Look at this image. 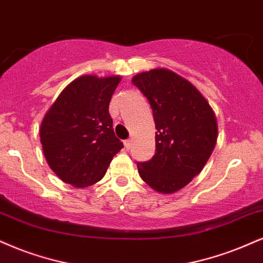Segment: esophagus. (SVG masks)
I'll return each instance as SVG.
<instances>
[{
    "instance_id": "34e87169",
    "label": "esophagus",
    "mask_w": 263,
    "mask_h": 263,
    "mask_svg": "<svg viewBox=\"0 0 263 263\" xmlns=\"http://www.w3.org/2000/svg\"><path fill=\"white\" fill-rule=\"evenodd\" d=\"M123 144H125L126 149H129V147H131V140H125L123 141Z\"/></svg>"
}]
</instances>
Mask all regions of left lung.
<instances>
[{
	"label": "left lung",
	"instance_id": "obj_1",
	"mask_svg": "<svg viewBox=\"0 0 263 263\" xmlns=\"http://www.w3.org/2000/svg\"><path fill=\"white\" fill-rule=\"evenodd\" d=\"M149 101L156 122V154L137 162L144 182L162 194L182 189L201 173L216 147L218 126L213 110L196 88L165 68L132 78Z\"/></svg>",
	"mask_w": 263,
	"mask_h": 263
}]
</instances>
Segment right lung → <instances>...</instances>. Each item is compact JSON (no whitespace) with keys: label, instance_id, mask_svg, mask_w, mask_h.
I'll use <instances>...</instances> for the list:
<instances>
[{"label":"right lung","instance_id":"add662e5","mask_svg":"<svg viewBox=\"0 0 263 263\" xmlns=\"http://www.w3.org/2000/svg\"><path fill=\"white\" fill-rule=\"evenodd\" d=\"M119 76H82L60 94L41 122L44 156L62 181L85 187L105 175L123 148L112 128L109 104Z\"/></svg>","mask_w":263,"mask_h":263}]
</instances>
